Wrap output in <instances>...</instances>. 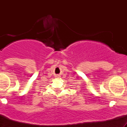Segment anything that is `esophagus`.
Here are the masks:
<instances>
[{
  "label": "esophagus",
  "mask_w": 127,
  "mask_h": 127,
  "mask_svg": "<svg viewBox=\"0 0 127 127\" xmlns=\"http://www.w3.org/2000/svg\"><path fill=\"white\" fill-rule=\"evenodd\" d=\"M58 76H57V77H58Z\"/></svg>",
  "instance_id": "34e87169"
}]
</instances>
